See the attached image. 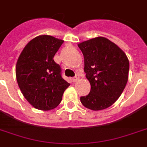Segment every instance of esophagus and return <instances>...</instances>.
I'll return each mask as SVG.
<instances>
[{"label": "esophagus", "mask_w": 147, "mask_h": 147, "mask_svg": "<svg viewBox=\"0 0 147 147\" xmlns=\"http://www.w3.org/2000/svg\"><path fill=\"white\" fill-rule=\"evenodd\" d=\"M79 75H76V76L72 78V81H73L74 82H76L77 80H79Z\"/></svg>", "instance_id": "esophagus-1"}]
</instances>
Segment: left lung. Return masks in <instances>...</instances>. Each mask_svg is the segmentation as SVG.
I'll return each mask as SVG.
<instances>
[{"label":"left lung","instance_id":"obj_1","mask_svg":"<svg viewBox=\"0 0 147 147\" xmlns=\"http://www.w3.org/2000/svg\"><path fill=\"white\" fill-rule=\"evenodd\" d=\"M84 57V71L91 89L81 96L83 106L93 111L111 107L123 92L128 82L129 59L115 43L96 37L78 44Z\"/></svg>","mask_w":147,"mask_h":147}]
</instances>
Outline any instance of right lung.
<instances>
[{"instance_id": "add662e5", "label": "right lung", "mask_w": 147, "mask_h": 147, "mask_svg": "<svg viewBox=\"0 0 147 147\" xmlns=\"http://www.w3.org/2000/svg\"><path fill=\"white\" fill-rule=\"evenodd\" d=\"M64 41L43 35L32 39L22 51L16 64V79L24 97L35 108L54 109L70 86L61 76L54 57Z\"/></svg>"}]
</instances>
